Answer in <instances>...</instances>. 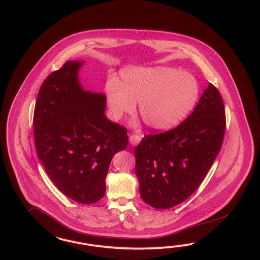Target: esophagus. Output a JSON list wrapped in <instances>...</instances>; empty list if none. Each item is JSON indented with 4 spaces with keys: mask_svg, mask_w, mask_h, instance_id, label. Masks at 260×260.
Returning a JSON list of instances; mask_svg holds the SVG:
<instances>
[{
    "mask_svg": "<svg viewBox=\"0 0 260 260\" xmlns=\"http://www.w3.org/2000/svg\"><path fill=\"white\" fill-rule=\"evenodd\" d=\"M141 141H142V137L139 136V135H132V136H130V138H129V142H130V143H131L133 146L139 144Z\"/></svg>",
    "mask_w": 260,
    "mask_h": 260,
    "instance_id": "obj_1",
    "label": "esophagus"
}]
</instances>
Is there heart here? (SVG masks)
<instances>
[{"label":"heart","mask_w":260,"mask_h":260,"mask_svg":"<svg viewBox=\"0 0 260 260\" xmlns=\"http://www.w3.org/2000/svg\"><path fill=\"white\" fill-rule=\"evenodd\" d=\"M120 78V83L111 80L106 88L111 117L117 120L133 114L139 102L144 123L155 131H167L180 124L199 99L196 78L173 68H125Z\"/></svg>","instance_id":"heart-1"}]
</instances>
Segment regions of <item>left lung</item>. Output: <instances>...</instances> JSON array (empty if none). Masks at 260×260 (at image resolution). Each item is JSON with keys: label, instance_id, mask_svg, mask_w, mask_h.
Masks as SVG:
<instances>
[{"label": "left lung", "instance_id": "left-lung-1", "mask_svg": "<svg viewBox=\"0 0 260 260\" xmlns=\"http://www.w3.org/2000/svg\"><path fill=\"white\" fill-rule=\"evenodd\" d=\"M225 128L224 103L210 83L192 113L176 128L145 136L135 148L136 174L143 201L167 210L186 200L216 159Z\"/></svg>", "mask_w": 260, "mask_h": 260}]
</instances>
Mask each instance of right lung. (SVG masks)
<instances>
[{"label": "right lung", "mask_w": 260, "mask_h": 260, "mask_svg": "<svg viewBox=\"0 0 260 260\" xmlns=\"http://www.w3.org/2000/svg\"><path fill=\"white\" fill-rule=\"evenodd\" d=\"M68 61L39 90L34 117L38 158L61 192L81 204L100 201L114 155L128 144L127 130L105 117L106 95L85 91Z\"/></svg>", "instance_id": "obj_1"}]
</instances>
